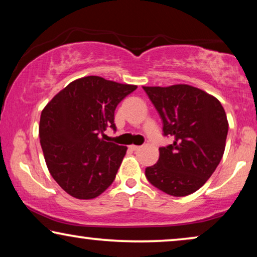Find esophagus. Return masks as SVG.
Segmentation results:
<instances>
[{"label":"esophagus","instance_id":"esophagus-1","mask_svg":"<svg viewBox=\"0 0 257 257\" xmlns=\"http://www.w3.org/2000/svg\"><path fill=\"white\" fill-rule=\"evenodd\" d=\"M130 149H131L132 151H138L140 149V146H137V145H131L130 146Z\"/></svg>","mask_w":257,"mask_h":257}]
</instances>
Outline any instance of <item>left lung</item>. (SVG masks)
<instances>
[{"instance_id":"obj_1","label":"left lung","mask_w":257,"mask_h":257,"mask_svg":"<svg viewBox=\"0 0 257 257\" xmlns=\"http://www.w3.org/2000/svg\"><path fill=\"white\" fill-rule=\"evenodd\" d=\"M163 120V136L173 143L159 147V160L146 167L151 184L173 196L201 188L222 159L227 115L215 97L191 85L144 86Z\"/></svg>"}]
</instances>
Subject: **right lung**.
<instances>
[{"mask_svg":"<svg viewBox=\"0 0 257 257\" xmlns=\"http://www.w3.org/2000/svg\"><path fill=\"white\" fill-rule=\"evenodd\" d=\"M136 85L98 76L70 83L42 111L40 138L44 159L55 181L73 198L93 199L114 181L126 146L105 142L115 131L114 111Z\"/></svg>","mask_w":257,"mask_h":257,"instance_id":"add662e5","label":"right lung"}]
</instances>
